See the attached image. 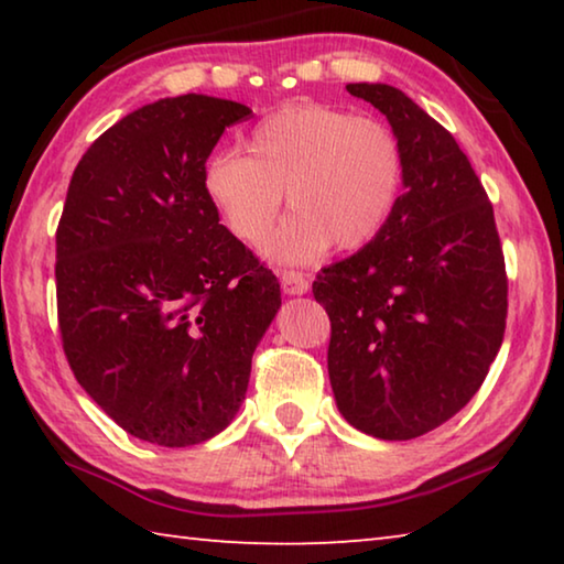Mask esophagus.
I'll use <instances>...</instances> for the list:
<instances>
[{
	"instance_id": "obj_1",
	"label": "esophagus",
	"mask_w": 564,
	"mask_h": 564,
	"mask_svg": "<svg viewBox=\"0 0 564 564\" xmlns=\"http://www.w3.org/2000/svg\"><path fill=\"white\" fill-rule=\"evenodd\" d=\"M279 275H281L283 293H289V295H303V293H308L311 281H308V275H305V273L293 271V269H283Z\"/></svg>"
}]
</instances>
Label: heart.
<instances>
[{"instance_id":"1","label":"heart","mask_w":564,"mask_h":564,"mask_svg":"<svg viewBox=\"0 0 564 564\" xmlns=\"http://www.w3.org/2000/svg\"><path fill=\"white\" fill-rule=\"evenodd\" d=\"M243 151L206 161L204 194L241 241L261 243L279 221L285 191L295 214L269 243L279 261H316L333 243L343 251L370 243L403 196V147L373 117L293 104L256 123Z\"/></svg>"}]
</instances>
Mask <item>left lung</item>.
Instances as JSON below:
<instances>
[{
    "label": "left lung",
    "instance_id": "obj_1",
    "mask_svg": "<svg viewBox=\"0 0 564 564\" xmlns=\"http://www.w3.org/2000/svg\"><path fill=\"white\" fill-rule=\"evenodd\" d=\"M386 113L405 154L393 218L313 295L330 318L338 410L380 441H410L470 403L498 356L508 273L492 204L453 133L388 84H348Z\"/></svg>",
    "mask_w": 564,
    "mask_h": 564
}]
</instances>
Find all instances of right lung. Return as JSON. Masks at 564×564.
<instances>
[{
  "mask_svg": "<svg viewBox=\"0 0 564 564\" xmlns=\"http://www.w3.org/2000/svg\"><path fill=\"white\" fill-rule=\"evenodd\" d=\"M243 104H147L87 149L56 226V316L79 386L139 441L188 447L231 423L281 305L271 269L204 194Z\"/></svg>",
  "mask_w": 564,
  "mask_h": 564,
  "instance_id": "right-lung-1",
  "label": "right lung"
}]
</instances>
